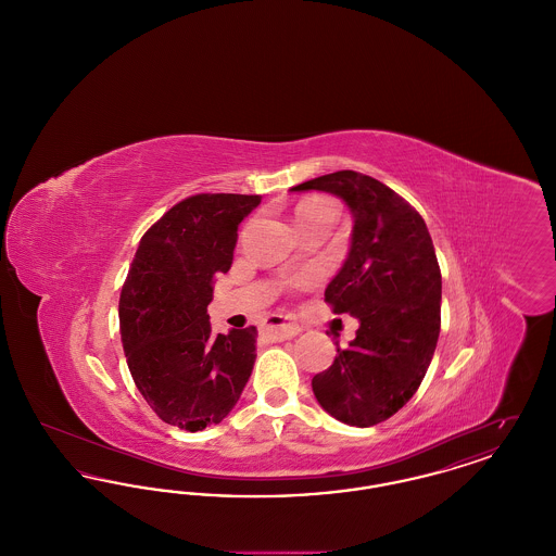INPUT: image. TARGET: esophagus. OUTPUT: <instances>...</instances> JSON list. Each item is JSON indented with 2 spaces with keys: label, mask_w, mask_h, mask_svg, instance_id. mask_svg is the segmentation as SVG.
I'll return each mask as SVG.
<instances>
[{
  "label": "esophagus",
  "mask_w": 556,
  "mask_h": 556,
  "mask_svg": "<svg viewBox=\"0 0 556 556\" xmlns=\"http://www.w3.org/2000/svg\"><path fill=\"white\" fill-rule=\"evenodd\" d=\"M266 338L273 342H283L291 340L300 333V327L293 323H281V325H268L265 329Z\"/></svg>",
  "instance_id": "obj_1"
}]
</instances>
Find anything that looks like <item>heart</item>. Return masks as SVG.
<instances>
[{
  "label": "heart",
  "instance_id": "b5f03b06",
  "mask_svg": "<svg viewBox=\"0 0 556 556\" xmlns=\"http://www.w3.org/2000/svg\"><path fill=\"white\" fill-rule=\"evenodd\" d=\"M336 212H338L336 206L327 200H306L295 208V220L300 225V223H306V220L315 218L318 214H333L336 216ZM300 283H308V279H300Z\"/></svg>",
  "mask_w": 556,
  "mask_h": 556
}]
</instances>
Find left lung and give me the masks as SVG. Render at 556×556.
I'll return each instance as SVG.
<instances>
[{"mask_svg":"<svg viewBox=\"0 0 556 556\" xmlns=\"http://www.w3.org/2000/svg\"><path fill=\"white\" fill-rule=\"evenodd\" d=\"M311 189L342 198L354 216L348 258L325 302L361 323L333 365L313 377V392L338 421L370 427L396 415L424 381L440 336L442 273L424 216L394 189L356 170L291 187Z\"/></svg>","mask_w":556,"mask_h":556,"instance_id":"obj_1","label":"left lung"}]
</instances>
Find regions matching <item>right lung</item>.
<instances>
[{
  "label": "right lung",
  "instance_id": "add662e5",
  "mask_svg": "<svg viewBox=\"0 0 556 556\" xmlns=\"http://www.w3.org/2000/svg\"><path fill=\"white\" fill-rule=\"evenodd\" d=\"M261 195L198 193L139 241L121 291V340L132 381L164 424H220L252 375L256 327L212 333V279L233 263L239 223Z\"/></svg>",
  "mask_w": 556,
  "mask_h": 556
}]
</instances>
